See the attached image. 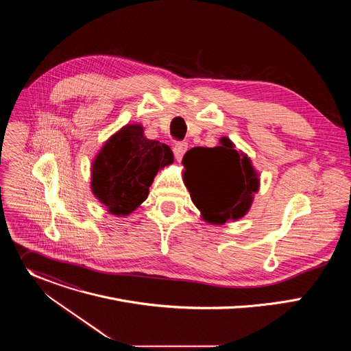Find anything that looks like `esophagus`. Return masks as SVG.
I'll return each mask as SVG.
<instances>
[{
    "label": "esophagus",
    "mask_w": 351,
    "mask_h": 351,
    "mask_svg": "<svg viewBox=\"0 0 351 351\" xmlns=\"http://www.w3.org/2000/svg\"><path fill=\"white\" fill-rule=\"evenodd\" d=\"M186 152H187V143L186 141H178L173 145V156H175L176 161H180Z\"/></svg>",
    "instance_id": "obj_1"
}]
</instances>
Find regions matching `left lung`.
Masks as SVG:
<instances>
[{
  "label": "left lung",
  "mask_w": 351,
  "mask_h": 351,
  "mask_svg": "<svg viewBox=\"0 0 351 351\" xmlns=\"http://www.w3.org/2000/svg\"><path fill=\"white\" fill-rule=\"evenodd\" d=\"M219 145L194 147L183 157V180L206 222L222 225L243 218L260 189L252 160L228 137Z\"/></svg>",
  "instance_id": "obj_1"
}]
</instances>
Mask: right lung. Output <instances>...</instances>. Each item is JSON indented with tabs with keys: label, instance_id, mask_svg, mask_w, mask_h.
<instances>
[{
	"label": "right lung",
	"instance_id": "1",
	"mask_svg": "<svg viewBox=\"0 0 351 351\" xmlns=\"http://www.w3.org/2000/svg\"><path fill=\"white\" fill-rule=\"evenodd\" d=\"M173 162L169 145L144 136L140 123L112 134L91 164V191L115 217L130 215L148 195L160 169Z\"/></svg>",
	"mask_w": 351,
	"mask_h": 351
}]
</instances>
